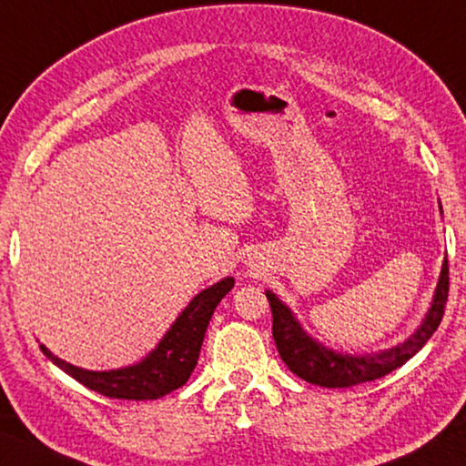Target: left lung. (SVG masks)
<instances>
[{
    "label": "left lung",
    "mask_w": 466,
    "mask_h": 466,
    "mask_svg": "<svg viewBox=\"0 0 466 466\" xmlns=\"http://www.w3.org/2000/svg\"><path fill=\"white\" fill-rule=\"evenodd\" d=\"M450 277H448V256L443 260L438 289H435L433 304L429 308L427 319L417 333L410 339L400 343V346L385 350L375 356H341L333 350H327L314 339L308 338L298 325V320L291 317L289 308L283 306L275 298V293L267 291V299L273 312V338L277 343L279 356L288 364L293 375L304 379L308 383L323 385V388H352L367 381H375L390 375L391 370L402 367L404 362L419 352L425 346L429 338L435 333L443 319L448 302Z\"/></svg>",
    "instance_id": "8db88e82"
}]
</instances>
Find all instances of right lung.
Wrapping results in <instances>:
<instances>
[{"label":"right lung","instance_id":"1","mask_svg":"<svg viewBox=\"0 0 466 466\" xmlns=\"http://www.w3.org/2000/svg\"><path fill=\"white\" fill-rule=\"evenodd\" d=\"M235 279L227 277L223 281L204 289L191 299V304L181 312V317L175 320L158 348L149 354L146 360L133 367L118 370H104V373H93L83 370L73 364L60 360L46 346H41V352L52 360L56 367H60L64 373H68L85 388L102 393L106 398L118 400H156L175 391L181 385L187 383L189 375L196 369L199 350L206 335V329L214 314V308L218 306L228 291L233 289Z\"/></svg>","mask_w":466,"mask_h":466}]
</instances>
